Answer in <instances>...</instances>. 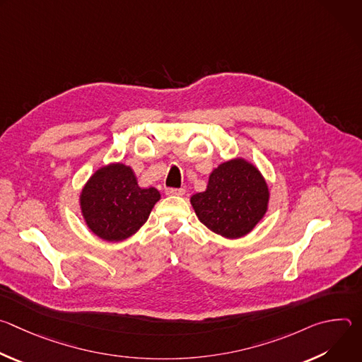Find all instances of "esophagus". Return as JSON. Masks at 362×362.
Returning a JSON list of instances; mask_svg holds the SVG:
<instances>
[{
	"label": "esophagus",
	"mask_w": 362,
	"mask_h": 362,
	"mask_svg": "<svg viewBox=\"0 0 362 362\" xmlns=\"http://www.w3.org/2000/svg\"><path fill=\"white\" fill-rule=\"evenodd\" d=\"M165 192H166V194H177V196H182V194H185V192H186V190H185V189H182V187H180V189H176V187H168Z\"/></svg>",
	"instance_id": "esophagus-1"
}]
</instances>
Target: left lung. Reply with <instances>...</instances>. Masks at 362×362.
Returning a JSON list of instances; mask_svg holds the SVG:
<instances>
[{"instance_id":"left-lung-1","label":"left lung","mask_w":362,"mask_h":362,"mask_svg":"<svg viewBox=\"0 0 362 362\" xmlns=\"http://www.w3.org/2000/svg\"><path fill=\"white\" fill-rule=\"evenodd\" d=\"M190 203L206 228L238 239L252 232L265 216L269 187L256 166L236 158L214 169L208 187L193 194Z\"/></svg>"}]
</instances>
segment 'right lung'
Here are the masks:
<instances>
[{
	"label": "right lung",
	"instance_id": "1",
	"mask_svg": "<svg viewBox=\"0 0 362 362\" xmlns=\"http://www.w3.org/2000/svg\"><path fill=\"white\" fill-rule=\"evenodd\" d=\"M158 189L139 186L130 166L110 163L95 170L80 193L88 229L103 240L120 242L134 235L159 202Z\"/></svg>",
	"mask_w": 362,
	"mask_h": 362
}]
</instances>
